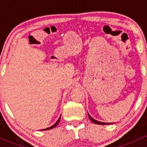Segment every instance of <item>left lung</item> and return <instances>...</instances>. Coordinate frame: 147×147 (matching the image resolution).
<instances>
[{
	"mask_svg": "<svg viewBox=\"0 0 147 147\" xmlns=\"http://www.w3.org/2000/svg\"><path fill=\"white\" fill-rule=\"evenodd\" d=\"M88 116H89V118H90V119L91 120V121H92L93 123H94V124H101V125H105V124H113V123L102 122V121H97V120H95L94 119H93V118L92 117L90 116V115H89V113H88Z\"/></svg>",
	"mask_w": 147,
	"mask_h": 147,
	"instance_id": "left-lung-1",
	"label": "left lung"
}]
</instances>
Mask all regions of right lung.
Masks as SVG:
<instances>
[{"instance_id":"obj_1","label":"right lung","mask_w":147,"mask_h":147,"mask_svg":"<svg viewBox=\"0 0 147 147\" xmlns=\"http://www.w3.org/2000/svg\"><path fill=\"white\" fill-rule=\"evenodd\" d=\"M60 117H59V119H57V121H56V122L55 123V124H53V126H51V127H48V128H47V129H42V130H49V129H51L54 128V127H57V125L59 124V122H60Z\"/></svg>"}]
</instances>
